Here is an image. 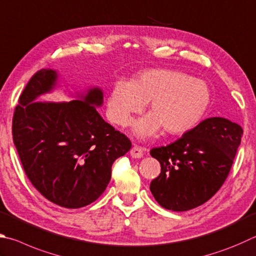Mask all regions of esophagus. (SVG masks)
Returning a JSON list of instances; mask_svg holds the SVG:
<instances>
[{"mask_svg":"<svg viewBox=\"0 0 256 256\" xmlns=\"http://www.w3.org/2000/svg\"><path fill=\"white\" fill-rule=\"evenodd\" d=\"M130 153H131V156L132 158H141L143 156V153H144V148L142 146H134L131 151H130Z\"/></svg>","mask_w":256,"mask_h":256,"instance_id":"esophagus-1","label":"esophagus"}]
</instances>
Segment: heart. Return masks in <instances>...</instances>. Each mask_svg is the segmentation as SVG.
I'll return each instance as SVG.
<instances>
[{
    "instance_id": "heart-1",
    "label": "heart",
    "mask_w": 256,
    "mask_h": 256,
    "mask_svg": "<svg viewBox=\"0 0 256 256\" xmlns=\"http://www.w3.org/2000/svg\"><path fill=\"white\" fill-rule=\"evenodd\" d=\"M150 102L151 114L138 120L136 132L146 138L161 126L170 134H182L196 126L210 102V92L204 82L181 72L151 69L133 82L120 80L114 85L108 103L112 122L126 126L132 115Z\"/></svg>"
}]
</instances>
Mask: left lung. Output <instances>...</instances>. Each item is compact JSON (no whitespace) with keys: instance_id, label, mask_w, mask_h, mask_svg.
<instances>
[{"instance_id":"8db88e82","label":"left lung","mask_w":256,"mask_h":256,"mask_svg":"<svg viewBox=\"0 0 256 256\" xmlns=\"http://www.w3.org/2000/svg\"><path fill=\"white\" fill-rule=\"evenodd\" d=\"M242 136L238 124L210 118L168 146L153 148L161 174L150 190L159 205L186 212L209 200L228 176Z\"/></svg>"}]
</instances>
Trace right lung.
Here are the masks:
<instances>
[{
	"label": "right lung",
	"instance_id": "right-lung-1",
	"mask_svg": "<svg viewBox=\"0 0 256 256\" xmlns=\"http://www.w3.org/2000/svg\"><path fill=\"white\" fill-rule=\"evenodd\" d=\"M56 77L41 69L30 78L14 108L12 136L34 187L56 205L75 209L104 192L114 161L132 143L96 110L103 103L98 88L68 103L34 102L52 88Z\"/></svg>",
	"mask_w": 256,
	"mask_h": 256
}]
</instances>
